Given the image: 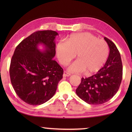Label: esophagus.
I'll list each match as a JSON object with an SVG mask.
<instances>
[{"instance_id":"34e87169","label":"esophagus","mask_w":132,"mask_h":132,"mask_svg":"<svg viewBox=\"0 0 132 132\" xmlns=\"http://www.w3.org/2000/svg\"><path fill=\"white\" fill-rule=\"evenodd\" d=\"M70 75H71L69 73H68V71H64V72H63V76L64 77H69V76H70Z\"/></svg>"}]
</instances>
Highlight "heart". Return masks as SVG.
<instances>
[{
    "instance_id": "1",
    "label": "heart",
    "mask_w": 132,
    "mask_h": 132,
    "mask_svg": "<svg viewBox=\"0 0 132 132\" xmlns=\"http://www.w3.org/2000/svg\"><path fill=\"white\" fill-rule=\"evenodd\" d=\"M57 56L62 65L66 66L77 54V60L69 66L71 72L87 75L97 72L108 59L109 46L106 41L99 39L89 32L71 34L66 41L56 45Z\"/></svg>"
}]
</instances>
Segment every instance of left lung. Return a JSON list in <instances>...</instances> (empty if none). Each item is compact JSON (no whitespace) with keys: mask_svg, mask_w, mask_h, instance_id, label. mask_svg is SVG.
Wrapping results in <instances>:
<instances>
[{"mask_svg":"<svg viewBox=\"0 0 132 132\" xmlns=\"http://www.w3.org/2000/svg\"><path fill=\"white\" fill-rule=\"evenodd\" d=\"M109 54L104 66L97 74L82 78L76 90L77 95L87 103L102 104L110 100L119 90L122 79L123 68L120 53L115 44L104 37Z\"/></svg>","mask_w":132,"mask_h":132,"instance_id":"left-lung-1","label":"left lung"}]
</instances>
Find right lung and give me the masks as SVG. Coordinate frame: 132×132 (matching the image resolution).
<instances>
[{
	"mask_svg": "<svg viewBox=\"0 0 132 132\" xmlns=\"http://www.w3.org/2000/svg\"><path fill=\"white\" fill-rule=\"evenodd\" d=\"M55 31H38L17 46L11 59L10 77L15 93L32 105L48 101L55 94L63 70L56 61ZM43 44L45 50L37 48Z\"/></svg>",
	"mask_w": 132,
	"mask_h": 132,
	"instance_id": "right-lung-1",
	"label": "right lung"
}]
</instances>
